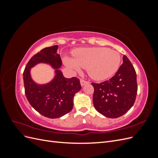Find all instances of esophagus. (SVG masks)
<instances>
[{
	"instance_id": "obj_1",
	"label": "esophagus",
	"mask_w": 158,
	"mask_h": 158,
	"mask_svg": "<svg viewBox=\"0 0 158 158\" xmlns=\"http://www.w3.org/2000/svg\"><path fill=\"white\" fill-rule=\"evenodd\" d=\"M89 82H88V81H85V80H80V84L82 86H84V85L85 84H88Z\"/></svg>"
}]
</instances>
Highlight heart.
Wrapping results in <instances>:
<instances>
[{
	"instance_id": "b5f03b06",
	"label": "heart",
	"mask_w": 158,
	"mask_h": 158,
	"mask_svg": "<svg viewBox=\"0 0 158 158\" xmlns=\"http://www.w3.org/2000/svg\"><path fill=\"white\" fill-rule=\"evenodd\" d=\"M73 55V58L64 57V64L73 71L85 68L90 77L96 80L111 77L121 63L120 55L107 47L80 48L74 50Z\"/></svg>"
}]
</instances>
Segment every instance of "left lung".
Instances as JSON below:
<instances>
[{"label": "left lung", "instance_id": "left-lung-1", "mask_svg": "<svg viewBox=\"0 0 158 158\" xmlns=\"http://www.w3.org/2000/svg\"><path fill=\"white\" fill-rule=\"evenodd\" d=\"M114 76L94 88L93 103L99 113L108 118H118L125 114L135 103L137 94L136 73L125 55Z\"/></svg>", "mask_w": 158, "mask_h": 158}]
</instances>
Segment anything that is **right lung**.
<instances>
[{
	"instance_id": "obj_1",
	"label": "right lung",
	"mask_w": 158,
	"mask_h": 158,
	"mask_svg": "<svg viewBox=\"0 0 158 158\" xmlns=\"http://www.w3.org/2000/svg\"><path fill=\"white\" fill-rule=\"evenodd\" d=\"M58 45L43 49L33 55L23 73L25 94L35 110L46 117L56 118L64 116L73 107L74 95L82 87L77 78H64L61 70L60 56L57 53ZM40 63L50 65L55 76L49 83L40 85L31 78V69Z\"/></svg>"
}]
</instances>
